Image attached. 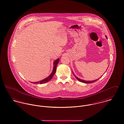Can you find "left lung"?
Wrapping results in <instances>:
<instances>
[{
	"mask_svg": "<svg viewBox=\"0 0 124 124\" xmlns=\"http://www.w3.org/2000/svg\"><path fill=\"white\" fill-rule=\"evenodd\" d=\"M106 39H107V37H106ZM72 73H73V74H74V76L75 77V78L79 81H80V82H82V83H86V84H90V83H93V82H95V81H96L98 79H97V80H93V81H85V80H82V79H79V78H78L77 77H76L75 75H74V74L73 73V71H72Z\"/></svg>",
	"mask_w": 124,
	"mask_h": 124,
	"instance_id": "obj_1",
	"label": "left lung"
}]
</instances>
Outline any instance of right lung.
Wrapping results in <instances>:
<instances>
[{"instance_id": "add662e5", "label": "right lung", "mask_w": 124, "mask_h": 124, "mask_svg": "<svg viewBox=\"0 0 124 124\" xmlns=\"http://www.w3.org/2000/svg\"><path fill=\"white\" fill-rule=\"evenodd\" d=\"M59 60L60 59L58 58L57 59H56L54 62H53V65H54V66H53V71H52V72L51 73V74L48 76L47 77V78H45L44 79L42 80H41L39 82H32V83H34V84H44V83H46L48 82H49L50 80H51V79L53 78L54 74H55L56 71V67H57V65L59 62Z\"/></svg>"}]
</instances>
